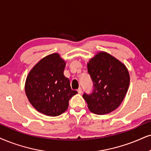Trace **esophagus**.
I'll return each instance as SVG.
<instances>
[{"label":"esophagus","instance_id":"34e87169","mask_svg":"<svg viewBox=\"0 0 151 151\" xmlns=\"http://www.w3.org/2000/svg\"><path fill=\"white\" fill-rule=\"evenodd\" d=\"M78 94H81L82 93V89L80 87V88L78 90Z\"/></svg>","mask_w":151,"mask_h":151}]
</instances>
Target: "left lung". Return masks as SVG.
<instances>
[{
    "label": "left lung",
    "mask_w": 151,
    "mask_h": 151,
    "mask_svg": "<svg viewBox=\"0 0 151 151\" xmlns=\"http://www.w3.org/2000/svg\"><path fill=\"white\" fill-rule=\"evenodd\" d=\"M93 81L92 94L83 95L91 112L104 115L119 107L129 85V74L123 63L106 52L96 53L87 62Z\"/></svg>",
    "instance_id": "obj_1"
}]
</instances>
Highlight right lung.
<instances>
[{
	"mask_svg": "<svg viewBox=\"0 0 151 151\" xmlns=\"http://www.w3.org/2000/svg\"><path fill=\"white\" fill-rule=\"evenodd\" d=\"M66 61L58 53L40 59L31 68L25 82V93L33 108L48 116H58L66 111L68 101L77 91L71 90L64 75Z\"/></svg>",
	"mask_w": 151,
	"mask_h": 151,
	"instance_id": "right-lung-1",
	"label": "right lung"
}]
</instances>
